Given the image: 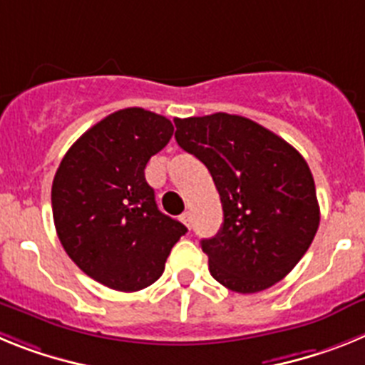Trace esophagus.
Masks as SVG:
<instances>
[{
	"instance_id": "obj_1",
	"label": "esophagus",
	"mask_w": 365,
	"mask_h": 365,
	"mask_svg": "<svg viewBox=\"0 0 365 365\" xmlns=\"http://www.w3.org/2000/svg\"><path fill=\"white\" fill-rule=\"evenodd\" d=\"M180 221L185 222L188 228H192V214H190V212H185V214L180 215Z\"/></svg>"
}]
</instances>
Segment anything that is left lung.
<instances>
[{"mask_svg": "<svg viewBox=\"0 0 365 365\" xmlns=\"http://www.w3.org/2000/svg\"><path fill=\"white\" fill-rule=\"evenodd\" d=\"M175 140L210 172L222 227L202 240L214 279L252 294L283 279L307 252L320 206L307 163L282 137L228 113L175 118Z\"/></svg>", "mask_w": 365, "mask_h": 365, "instance_id": "left-lung-1", "label": "left lung"}]
</instances>
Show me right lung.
Returning <instances> with one entry per match:
<instances>
[{"mask_svg":"<svg viewBox=\"0 0 365 365\" xmlns=\"http://www.w3.org/2000/svg\"><path fill=\"white\" fill-rule=\"evenodd\" d=\"M173 124L143 108L115 111L69 148L51 190L53 217L67 256L89 278L122 292L146 289L186 227L157 208L144 168Z\"/></svg>","mask_w":365,"mask_h":365,"instance_id":"right-lung-1","label":"right lung"}]
</instances>
